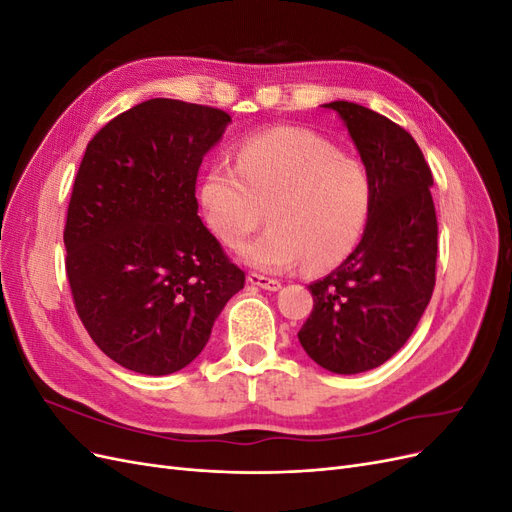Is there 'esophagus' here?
Wrapping results in <instances>:
<instances>
[{
	"label": "esophagus",
	"instance_id": "1",
	"mask_svg": "<svg viewBox=\"0 0 512 512\" xmlns=\"http://www.w3.org/2000/svg\"><path fill=\"white\" fill-rule=\"evenodd\" d=\"M247 282H250L252 286L265 288V290H280V288H282L280 280H275V277L260 275V273H250V275H247Z\"/></svg>",
	"mask_w": 512,
	"mask_h": 512
}]
</instances>
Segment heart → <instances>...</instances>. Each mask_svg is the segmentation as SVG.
I'll return each instance as SVG.
<instances>
[{
    "label": "heart",
    "instance_id": "b5f03b06",
    "mask_svg": "<svg viewBox=\"0 0 512 512\" xmlns=\"http://www.w3.org/2000/svg\"><path fill=\"white\" fill-rule=\"evenodd\" d=\"M200 207L224 245L239 247L265 218L271 226L243 247L262 271L307 262L327 271L359 245L374 207V179L363 160L339 153L305 128H271L239 143L235 166L218 162L200 181Z\"/></svg>",
    "mask_w": 512,
    "mask_h": 512
}]
</instances>
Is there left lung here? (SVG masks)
Instances as JSON below:
<instances>
[{
    "instance_id": "1",
    "label": "left lung",
    "mask_w": 512,
    "mask_h": 512,
    "mask_svg": "<svg viewBox=\"0 0 512 512\" xmlns=\"http://www.w3.org/2000/svg\"><path fill=\"white\" fill-rule=\"evenodd\" d=\"M344 119L374 179V207L356 250L309 284L314 309L299 342L333 374H361L408 342L436 286L438 218L431 168L414 138L361 104H322Z\"/></svg>"
}]
</instances>
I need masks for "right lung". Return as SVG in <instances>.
Here are the masks:
<instances>
[{
	"instance_id": "1",
	"label": "right lung",
	"mask_w": 512,
	"mask_h": 512,
	"mask_svg": "<svg viewBox=\"0 0 512 512\" xmlns=\"http://www.w3.org/2000/svg\"><path fill=\"white\" fill-rule=\"evenodd\" d=\"M230 115L153 98L91 138L64 228L76 314L136 374L190 365L245 273L198 218L196 179Z\"/></svg>"
}]
</instances>
